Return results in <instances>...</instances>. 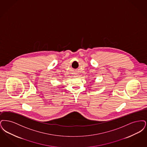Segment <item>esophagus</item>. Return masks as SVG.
<instances>
[{
    "label": "esophagus",
    "instance_id": "esophagus-1",
    "mask_svg": "<svg viewBox=\"0 0 147 147\" xmlns=\"http://www.w3.org/2000/svg\"><path fill=\"white\" fill-rule=\"evenodd\" d=\"M74 75L75 77H78V73L77 72H74Z\"/></svg>",
    "mask_w": 147,
    "mask_h": 147
}]
</instances>
